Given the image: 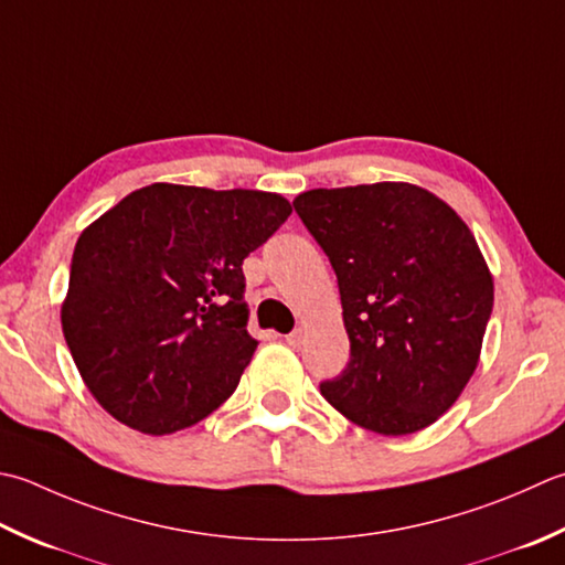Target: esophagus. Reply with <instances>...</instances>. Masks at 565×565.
Returning <instances> with one entry per match:
<instances>
[{
	"label": "esophagus",
	"instance_id": "esophagus-1",
	"mask_svg": "<svg viewBox=\"0 0 565 565\" xmlns=\"http://www.w3.org/2000/svg\"><path fill=\"white\" fill-rule=\"evenodd\" d=\"M301 340H303V330H301V328H296L294 333L286 335V342H289L291 348H298V345H301Z\"/></svg>",
	"mask_w": 565,
	"mask_h": 565
}]
</instances>
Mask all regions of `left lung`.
Segmentation results:
<instances>
[{
  "mask_svg": "<svg viewBox=\"0 0 565 565\" xmlns=\"http://www.w3.org/2000/svg\"><path fill=\"white\" fill-rule=\"evenodd\" d=\"M294 207L333 264L350 338L330 406L374 434L436 424L478 370L494 281L470 227L422 185L316 188Z\"/></svg>",
  "mask_w": 565,
  "mask_h": 565,
  "instance_id": "obj_1",
  "label": "left lung"
}]
</instances>
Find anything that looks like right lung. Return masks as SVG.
Here are the masks:
<instances>
[{
    "label": "right lung",
    "mask_w": 565,
    "mask_h": 565,
    "mask_svg": "<svg viewBox=\"0 0 565 565\" xmlns=\"http://www.w3.org/2000/svg\"><path fill=\"white\" fill-rule=\"evenodd\" d=\"M289 215L279 193L151 183L83 230L61 326L109 416L166 436L230 399L259 345L242 262Z\"/></svg>",
    "instance_id": "add662e5"
}]
</instances>
